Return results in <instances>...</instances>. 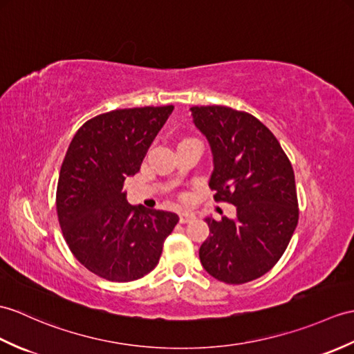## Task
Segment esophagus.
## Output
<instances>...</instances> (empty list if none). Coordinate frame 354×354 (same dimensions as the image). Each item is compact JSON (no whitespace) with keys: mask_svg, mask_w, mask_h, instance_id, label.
<instances>
[{"mask_svg":"<svg viewBox=\"0 0 354 354\" xmlns=\"http://www.w3.org/2000/svg\"><path fill=\"white\" fill-rule=\"evenodd\" d=\"M196 217L194 214H192V212H180L179 214V223H190V221H193Z\"/></svg>","mask_w":354,"mask_h":354,"instance_id":"obj_1","label":"esophagus"}]
</instances>
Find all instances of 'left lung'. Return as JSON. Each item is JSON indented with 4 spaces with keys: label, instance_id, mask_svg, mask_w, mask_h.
Segmentation results:
<instances>
[{
    "label": "left lung",
    "instance_id": "obj_1",
    "mask_svg": "<svg viewBox=\"0 0 354 354\" xmlns=\"http://www.w3.org/2000/svg\"><path fill=\"white\" fill-rule=\"evenodd\" d=\"M193 123L212 152L211 190L236 207V218L207 217L209 236L199 249L217 281L240 285L266 274L281 259L299 221L291 162L257 118L223 105L192 106Z\"/></svg>",
    "mask_w": 354,
    "mask_h": 354
}]
</instances>
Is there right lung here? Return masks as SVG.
<instances>
[{"instance_id": "add662e5", "label": "right lung", "mask_w": 354, "mask_h": 354, "mask_svg": "<svg viewBox=\"0 0 354 354\" xmlns=\"http://www.w3.org/2000/svg\"><path fill=\"white\" fill-rule=\"evenodd\" d=\"M174 105L113 110L73 136L57 184V216L81 264L111 282H131L157 267L175 212L133 207L123 183L134 176Z\"/></svg>"}]
</instances>
